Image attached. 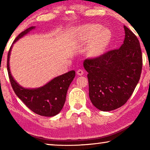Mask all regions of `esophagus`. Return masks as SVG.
I'll return each mask as SVG.
<instances>
[{
    "instance_id": "34e87169",
    "label": "esophagus",
    "mask_w": 150,
    "mask_h": 150,
    "mask_svg": "<svg viewBox=\"0 0 150 150\" xmlns=\"http://www.w3.org/2000/svg\"><path fill=\"white\" fill-rule=\"evenodd\" d=\"M76 74L79 76H82V75H83V74H84V71H83V69H78V70L76 71Z\"/></svg>"
}]
</instances>
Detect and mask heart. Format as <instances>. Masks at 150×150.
I'll use <instances>...</instances> for the list:
<instances>
[{"instance_id": "b5f03b06", "label": "heart", "mask_w": 150, "mask_h": 150, "mask_svg": "<svg viewBox=\"0 0 150 150\" xmlns=\"http://www.w3.org/2000/svg\"><path fill=\"white\" fill-rule=\"evenodd\" d=\"M78 30L84 41H90L87 47V54L91 57L100 56L110 40V31L102 29V26L100 24H87L80 27Z\"/></svg>"}]
</instances>
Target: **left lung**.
Returning a JSON list of instances; mask_svg holds the SVG:
<instances>
[{"label": "left lung", "instance_id": "1", "mask_svg": "<svg viewBox=\"0 0 150 150\" xmlns=\"http://www.w3.org/2000/svg\"><path fill=\"white\" fill-rule=\"evenodd\" d=\"M124 44L118 49L85 59L89 95L92 104L102 111L121 107L128 101L140 79L142 52L137 36L126 26Z\"/></svg>", "mask_w": 150, "mask_h": 150}]
</instances>
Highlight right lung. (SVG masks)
Returning a JSON list of instances; mask_svg holds the SVG:
<instances>
[{
	"mask_svg": "<svg viewBox=\"0 0 150 150\" xmlns=\"http://www.w3.org/2000/svg\"><path fill=\"white\" fill-rule=\"evenodd\" d=\"M34 28L35 26H30L20 33L13 41V43ZM11 47L12 46L10 47L8 52L7 67L10 83L16 96L35 113L45 117L56 115L64 105L67 89L75 77V71H70L54 78L44 87L38 89H24L16 83L10 72L9 61Z\"/></svg>",
	"mask_w": 150,
	"mask_h": 150,
	"instance_id": "add662e5",
	"label": "right lung"
}]
</instances>
